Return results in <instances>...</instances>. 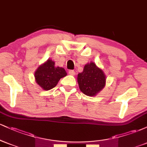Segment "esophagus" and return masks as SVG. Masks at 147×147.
Listing matches in <instances>:
<instances>
[{
  "mask_svg": "<svg viewBox=\"0 0 147 147\" xmlns=\"http://www.w3.org/2000/svg\"><path fill=\"white\" fill-rule=\"evenodd\" d=\"M69 74H70V75H75V72L74 71V70H69Z\"/></svg>",
  "mask_w": 147,
  "mask_h": 147,
  "instance_id": "obj_1",
  "label": "esophagus"
}]
</instances>
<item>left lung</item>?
Instances as JSON below:
<instances>
[{
	"label": "left lung",
	"instance_id": "1",
	"mask_svg": "<svg viewBox=\"0 0 147 147\" xmlns=\"http://www.w3.org/2000/svg\"><path fill=\"white\" fill-rule=\"evenodd\" d=\"M106 75L102 69L93 62L86 64L83 72L77 75V82L80 90L87 96L93 97L106 85Z\"/></svg>",
	"mask_w": 147,
	"mask_h": 147
}]
</instances>
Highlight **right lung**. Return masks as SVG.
I'll use <instances>...</instances> for the list:
<instances>
[{
    "label": "right lung",
    "instance_id": "add662e5",
    "mask_svg": "<svg viewBox=\"0 0 147 147\" xmlns=\"http://www.w3.org/2000/svg\"><path fill=\"white\" fill-rule=\"evenodd\" d=\"M55 61L49 59L38 66L34 72L36 82L43 90H49L58 84L61 78L67 75L63 68L56 67Z\"/></svg>",
    "mask_w": 147,
    "mask_h": 147
}]
</instances>
